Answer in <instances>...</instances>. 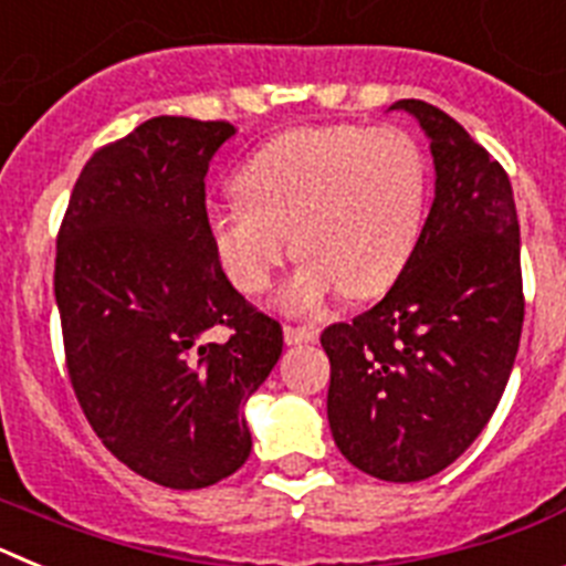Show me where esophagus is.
Here are the masks:
<instances>
[{"mask_svg":"<svg viewBox=\"0 0 566 566\" xmlns=\"http://www.w3.org/2000/svg\"><path fill=\"white\" fill-rule=\"evenodd\" d=\"M317 328L312 326H286L283 328V337H286L289 345H303V343H314L317 339Z\"/></svg>","mask_w":566,"mask_h":566,"instance_id":"34e87169","label":"esophagus"}]
</instances>
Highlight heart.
<instances>
[{
    "instance_id": "obj_1",
    "label": "heart",
    "mask_w": 566,
    "mask_h": 566,
    "mask_svg": "<svg viewBox=\"0 0 566 566\" xmlns=\"http://www.w3.org/2000/svg\"><path fill=\"white\" fill-rule=\"evenodd\" d=\"M428 181L422 147L394 124L289 129L243 164L240 201L212 209L209 238L243 294L266 292L292 234L303 263L283 289L289 308H317L337 289L371 297L417 247Z\"/></svg>"
}]
</instances>
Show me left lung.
<instances>
[{
	"mask_svg": "<svg viewBox=\"0 0 566 566\" xmlns=\"http://www.w3.org/2000/svg\"><path fill=\"white\" fill-rule=\"evenodd\" d=\"M391 109L431 138L437 198L388 294L319 343L339 453L368 476L422 482L468 451L502 399L524 323L522 247L502 164L433 104Z\"/></svg>",
	"mask_w": 566,
	"mask_h": 566,
	"instance_id": "8db88e82",
	"label": "left lung"
}]
</instances>
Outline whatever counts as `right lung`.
<instances>
[{"label":"right lung","instance_id":"obj_1","mask_svg":"<svg viewBox=\"0 0 566 566\" xmlns=\"http://www.w3.org/2000/svg\"><path fill=\"white\" fill-rule=\"evenodd\" d=\"M229 122L158 115L90 155L56 238L70 385L118 462L172 490L249 459L243 405L283 352L277 319L223 274L207 178ZM223 327L228 337L208 339Z\"/></svg>","mask_w":566,"mask_h":566}]
</instances>
